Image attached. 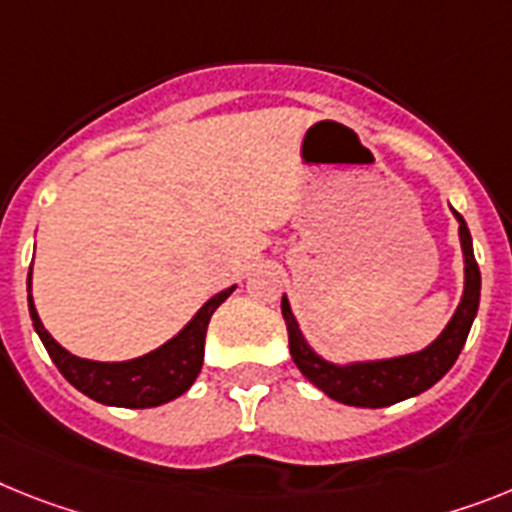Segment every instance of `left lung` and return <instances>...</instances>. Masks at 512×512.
<instances>
[{
	"mask_svg": "<svg viewBox=\"0 0 512 512\" xmlns=\"http://www.w3.org/2000/svg\"><path fill=\"white\" fill-rule=\"evenodd\" d=\"M453 216L458 221V239H461L463 252V294L448 325L424 349L388 356V359H356V362L325 359L304 338L302 328L291 312L289 296L283 294L281 312L286 320V330H289V349L294 364L328 398L346 403V406H356V409H382V406H393V403L424 393L453 367L463 343H466L468 330L474 325L479 294H482V273L476 265L471 231L458 210H453Z\"/></svg>",
	"mask_w": 512,
	"mask_h": 512,
	"instance_id": "1",
	"label": "left lung"
}]
</instances>
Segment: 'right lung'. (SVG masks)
<instances>
[{
    "label": "right lung",
    "mask_w": 512,
    "mask_h": 512,
    "mask_svg": "<svg viewBox=\"0 0 512 512\" xmlns=\"http://www.w3.org/2000/svg\"><path fill=\"white\" fill-rule=\"evenodd\" d=\"M30 286H33V265L28 273L30 320L64 380L93 401L103 406H122V409H153V406L174 401L192 388V382L203 369L205 333H208L210 317L236 289V286H229L216 296H210L192 315V320L158 349L135 356V359H124V362H96V359L70 354L62 343L54 341V336L38 317Z\"/></svg>",
    "instance_id": "1"
}]
</instances>
